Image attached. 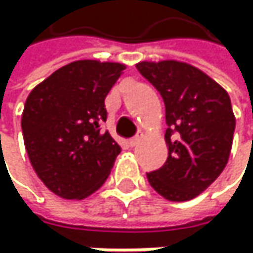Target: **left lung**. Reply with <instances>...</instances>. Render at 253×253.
Returning a JSON list of instances; mask_svg holds the SVG:
<instances>
[{"label": "left lung", "instance_id": "8db88e82", "mask_svg": "<svg viewBox=\"0 0 253 253\" xmlns=\"http://www.w3.org/2000/svg\"><path fill=\"white\" fill-rule=\"evenodd\" d=\"M123 70L111 62H73L27 97L21 120L25 150L54 194L82 200L111 174L121 147L103 127L104 98Z\"/></svg>", "mask_w": 253, "mask_h": 253}]
</instances>
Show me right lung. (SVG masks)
Masks as SVG:
<instances>
[{
  "mask_svg": "<svg viewBox=\"0 0 253 253\" xmlns=\"http://www.w3.org/2000/svg\"><path fill=\"white\" fill-rule=\"evenodd\" d=\"M138 71L159 91L167 123L169 158L147 179L167 200H191L228 164L235 130L231 98L205 73L182 62H142Z\"/></svg>",
  "mask_w": 253,
  "mask_h": 253,
  "instance_id": "add662e5",
  "label": "right lung"
}]
</instances>
